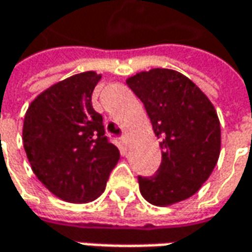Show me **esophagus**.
Wrapping results in <instances>:
<instances>
[{"instance_id":"34e87169","label":"esophagus","mask_w":252,"mask_h":252,"mask_svg":"<svg viewBox=\"0 0 252 252\" xmlns=\"http://www.w3.org/2000/svg\"><path fill=\"white\" fill-rule=\"evenodd\" d=\"M121 141H122V144H123L125 147H129V146H130V137H129L127 134H125V136H122Z\"/></svg>"}]
</instances>
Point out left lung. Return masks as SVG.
Masks as SVG:
<instances>
[{"instance_id":"obj_1","label":"left lung","mask_w":252,"mask_h":252,"mask_svg":"<svg viewBox=\"0 0 252 252\" xmlns=\"http://www.w3.org/2000/svg\"><path fill=\"white\" fill-rule=\"evenodd\" d=\"M144 103L160 139L161 165L153 177H139L143 198L171 206L195 195L218 164L221 131L218 112L187 75L151 68L126 80Z\"/></svg>"}]
</instances>
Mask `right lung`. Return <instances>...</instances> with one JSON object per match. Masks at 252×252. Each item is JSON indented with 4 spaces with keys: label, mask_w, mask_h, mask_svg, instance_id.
Returning <instances> with one entry per match:
<instances>
[{
    "label": "right lung",
    "mask_w": 252,
    "mask_h": 252,
    "mask_svg": "<svg viewBox=\"0 0 252 252\" xmlns=\"http://www.w3.org/2000/svg\"><path fill=\"white\" fill-rule=\"evenodd\" d=\"M101 77L85 71L53 84L25 113L22 140L32 171L54 196L70 203L99 198L121 158L92 108V91Z\"/></svg>",
    "instance_id": "obj_1"
}]
</instances>
